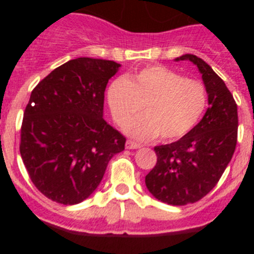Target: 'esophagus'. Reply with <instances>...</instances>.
<instances>
[{
  "label": "esophagus",
  "instance_id": "esophagus-1",
  "mask_svg": "<svg viewBox=\"0 0 254 254\" xmlns=\"http://www.w3.org/2000/svg\"><path fill=\"white\" fill-rule=\"evenodd\" d=\"M141 146H142L141 143L134 142V141H132V140H128V141H127V142H126V149H129V150H132V149H140Z\"/></svg>",
  "mask_w": 254,
  "mask_h": 254
}]
</instances>
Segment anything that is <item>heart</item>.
<instances>
[{
    "label": "heart",
    "instance_id": "heart-1",
    "mask_svg": "<svg viewBox=\"0 0 254 254\" xmlns=\"http://www.w3.org/2000/svg\"><path fill=\"white\" fill-rule=\"evenodd\" d=\"M108 103L118 125L140 113L145 116L127 123L126 132L140 140L160 134L161 140L181 138L194 128L207 105L202 82L161 66L142 68L129 77L114 80L108 87Z\"/></svg>",
    "mask_w": 254,
    "mask_h": 254
}]
</instances>
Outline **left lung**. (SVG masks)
I'll list each match as a JSON object with an SVG mask.
<instances>
[{"instance_id": "1", "label": "left lung", "mask_w": 254, "mask_h": 254, "mask_svg": "<svg viewBox=\"0 0 254 254\" xmlns=\"http://www.w3.org/2000/svg\"><path fill=\"white\" fill-rule=\"evenodd\" d=\"M202 75L208 95L205 116L178 141L155 146L156 165L145 177L150 193L173 206L194 203L205 197L223 176L237 146V103L225 82L205 61L183 55Z\"/></svg>"}]
</instances>
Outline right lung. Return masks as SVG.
<instances>
[{
  "mask_svg": "<svg viewBox=\"0 0 254 254\" xmlns=\"http://www.w3.org/2000/svg\"><path fill=\"white\" fill-rule=\"evenodd\" d=\"M121 67L80 57L53 69L24 112L20 154L35 187L49 199L76 205L93 193L126 137L103 118L104 91Z\"/></svg>",
  "mask_w": 254,
  "mask_h": 254,
  "instance_id": "right-lung-1",
  "label": "right lung"
}]
</instances>
